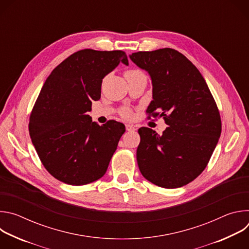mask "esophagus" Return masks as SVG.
<instances>
[{"label": "esophagus", "mask_w": 249, "mask_h": 249, "mask_svg": "<svg viewBox=\"0 0 249 249\" xmlns=\"http://www.w3.org/2000/svg\"><path fill=\"white\" fill-rule=\"evenodd\" d=\"M126 130L127 131H135L136 128L133 125H131V124H126Z\"/></svg>", "instance_id": "1"}]
</instances>
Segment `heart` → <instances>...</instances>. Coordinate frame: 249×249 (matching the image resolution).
Listing matches in <instances>:
<instances>
[{"label": "heart", "mask_w": 249, "mask_h": 249, "mask_svg": "<svg viewBox=\"0 0 249 249\" xmlns=\"http://www.w3.org/2000/svg\"><path fill=\"white\" fill-rule=\"evenodd\" d=\"M140 74H143V73H142L141 71H139V70H128V71H126V72H125L124 76H125L126 79H128V78H131V77L140 75ZM123 116L126 117V118H130V117L132 116V113H131L130 110H125V111L123 112Z\"/></svg>", "instance_id": "b5f03b06"}]
</instances>
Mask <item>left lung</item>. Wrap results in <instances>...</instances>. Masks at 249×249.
<instances>
[{
  "label": "left lung",
  "instance_id": "left-lung-1",
  "mask_svg": "<svg viewBox=\"0 0 249 249\" xmlns=\"http://www.w3.org/2000/svg\"><path fill=\"white\" fill-rule=\"evenodd\" d=\"M130 59L152 79L148 118L163 117L168 125L161 135L139 129V169L160 187L184 186L206 168L218 144L222 121L216 101L199 70L178 51H139Z\"/></svg>",
  "mask_w": 249,
  "mask_h": 249
}]
</instances>
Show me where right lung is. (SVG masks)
<instances>
[{
  "instance_id": "obj_1",
  "label": "right lung",
  "mask_w": 249,
  "mask_h": 249,
  "mask_svg": "<svg viewBox=\"0 0 249 249\" xmlns=\"http://www.w3.org/2000/svg\"><path fill=\"white\" fill-rule=\"evenodd\" d=\"M120 62L129 64L121 50H80L59 64L45 81L28 130L42 164L56 179L85 185L107 170L125 126L115 120L98 125L88 112L91 101L100 98L102 79Z\"/></svg>"
}]
</instances>
